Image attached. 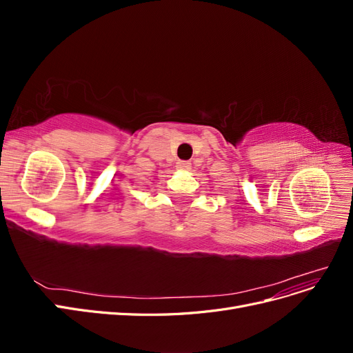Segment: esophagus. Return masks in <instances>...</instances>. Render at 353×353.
I'll return each mask as SVG.
<instances>
[{
  "mask_svg": "<svg viewBox=\"0 0 353 353\" xmlns=\"http://www.w3.org/2000/svg\"><path fill=\"white\" fill-rule=\"evenodd\" d=\"M176 168L179 170H190L191 169V163L187 162V160H179V162H176Z\"/></svg>",
  "mask_w": 353,
  "mask_h": 353,
  "instance_id": "obj_1",
  "label": "esophagus"
}]
</instances>
